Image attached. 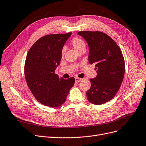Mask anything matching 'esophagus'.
Returning a JSON list of instances; mask_svg holds the SVG:
<instances>
[{"instance_id": "34e87169", "label": "esophagus", "mask_w": 146, "mask_h": 146, "mask_svg": "<svg viewBox=\"0 0 146 146\" xmlns=\"http://www.w3.org/2000/svg\"><path fill=\"white\" fill-rule=\"evenodd\" d=\"M82 80V78H78V77H76V78H75V82H80V80Z\"/></svg>"}]
</instances>
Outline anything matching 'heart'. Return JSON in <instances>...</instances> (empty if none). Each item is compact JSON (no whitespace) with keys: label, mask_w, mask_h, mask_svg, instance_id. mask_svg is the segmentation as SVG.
I'll return each instance as SVG.
<instances>
[{"label":"heart","mask_w":146,"mask_h":146,"mask_svg":"<svg viewBox=\"0 0 146 146\" xmlns=\"http://www.w3.org/2000/svg\"><path fill=\"white\" fill-rule=\"evenodd\" d=\"M70 44L73 47L76 51L78 52L82 48H85V41L79 37H74L70 41ZM64 54V50H62L61 55L63 56Z\"/></svg>","instance_id":"1"}]
</instances>
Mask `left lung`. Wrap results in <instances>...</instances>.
I'll list each match as a JSON object with an SVG mask.
<instances>
[{
    "label": "left lung",
    "mask_w": 146,
    "mask_h": 146,
    "mask_svg": "<svg viewBox=\"0 0 146 146\" xmlns=\"http://www.w3.org/2000/svg\"><path fill=\"white\" fill-rule=\"evenodd\" d=\"M89 46L88 61L95 65L96 78L91 79L87 96L90 102L102 105L115 96L123 82L125 59L120 48L111 38L99 31H80Z\"/></svg>",
    "instance_id": "1"
}]
</instances>
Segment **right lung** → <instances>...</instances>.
Returning <instances> with one entry per match:
<instances>
[{"mask_svg": "<svg viewBox=\"0 0 146 146\" xmlns=\"http://www.w3.org/2000/svg\"><path fill=\"white\" fill-rule=\"evenodd\" d=\"M71 34L42 36L27 54L25 64L27 84L35 98L45 106L54 108L62 105L74 84V78L66 80L55 73L60 64L62 47Z\"/></svg>", "mask_w": 146, "mask_h": 146, "instance_id": "1", "label": "right lung"}]
</instances>
